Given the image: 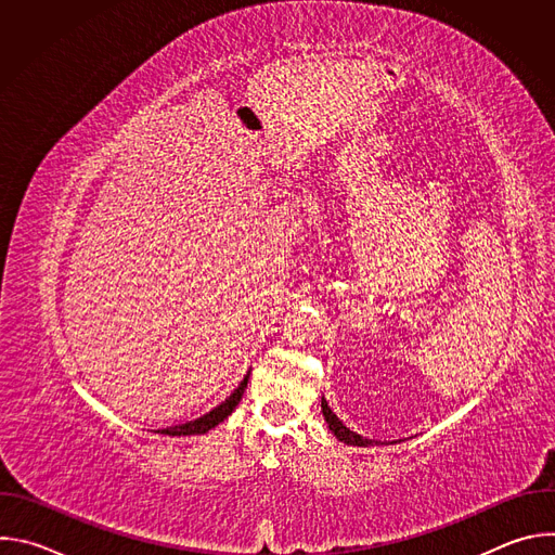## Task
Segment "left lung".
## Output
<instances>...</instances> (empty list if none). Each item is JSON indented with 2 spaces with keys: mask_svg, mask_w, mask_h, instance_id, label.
I'll list each match as a JSON object with an SVG mask.
<instances>
[{
  "mask_svg": "<svg viewBox=\"0 0 555 555\" xmlns=\"http://www.w3.org/2000/svg\"><path fill=\"white\" fill-rule=\"evenodd\" d=\"M321 409H323V415H325V422L330 424V430L340 439V441H345L347 446H373V441L371 439H364V437H360L358 433H353V430H349L336 415H334V411L327 406V402H325V398H323V402H321Z\"/></svg>",
  "mask_w": 555,
  "mask_h": 555,
  "instance_id": "8db88e82",
  "label": "left lung"
}]
</instances>
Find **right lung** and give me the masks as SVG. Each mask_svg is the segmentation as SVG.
<instances>
[{"mask_svg":"<svg viewBox=\"0 0 555 555\" xmlns=\"http://www.w3.org/2000/svg\"><path fill=\"white\" fill-rule=\"evenodd\" d=\"M248 377H250V371H248V375L242 379V384L232 390L230 398H225V400H223L219 406H215L210 413H206V415H202V417H197V420H193V422L180 424V426L163 428V430H157V433H160V435H171V437H182V435L186 437V435H204V433H208L210 428H215L217 424H221V422L234 411V406L242 402V395H244V390H246V386H248Z\"/></svg>","mask_w":555,"mask_h":555,"instance_id":"1","label":"right lung"}]
</instances>
